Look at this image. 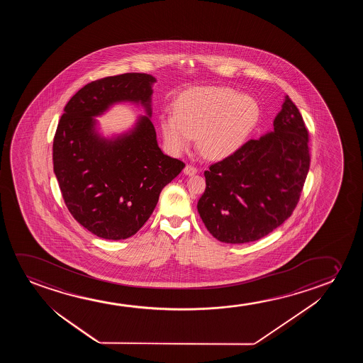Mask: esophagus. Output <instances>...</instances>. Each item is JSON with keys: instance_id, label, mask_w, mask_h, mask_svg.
I'll return each instance as SVG.
<instances>
[{"instance_id": "obj_1", "label": "esophagus", "mask_w": 363, "mask_h": 363, "mask_svg": "<svg viewBox=\"0 0 363 363\" xmlns=\"http://www.w3.org/2000/svg\"><path fill=\"white\" fill-rule=\"evenodd\" d=\"M184 174H187V176H194V174L199 172V169H196L192 164H187V166L184 167Z\"/></svg>"}]
</instances>
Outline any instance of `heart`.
I'll return each mask as SVG.
<instances>
[{
  "label": "heart",
  "mask_w": 363,
  "mask_h": 363,
  "mask_svg": "<svg viewBox=\"0 0 363 363\" xmlns=\"http://www.w3.org/2000/svg\"><path fill=\"white\" fill-rule=\"evenodd\" d=\"M260 120V106L250 95L224 86L184 90L174 103V114L160 116L164 144L174 155L189 151L194 138L211 159H224L240 149Z\"/></svg>",
  "instance_id": "1"
}]
</instances>
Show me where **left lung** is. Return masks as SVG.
<instances>
[{
  "instance_id": "obj_1",
  "label": "left lung",
  "mask_w": 363,
  "mask_h": 363,
  "mask_svg": "<svg viewBox=\"0 0 363 363\" xmlns=\"http://www.w3.org/2000/svg\"><path fill=\"white\" fill-rule=\"evenodd\" d=\"M273 130L211 164L197 203L219 242L243 244L268 235L291 216L310 167L308 133L288 95Z\"/></svg>"
}]
</instances>
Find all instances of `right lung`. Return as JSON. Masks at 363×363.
Returning a JSON list of instances; mask_svg holds the SVG:
<instances>
[{
	"mask_svg": "<svg viewBox=\"0 0 363 363\" xmlns=\"http://www.w3.org/2000/svg\"><path fill=\"white\" fill-rule=\"evenodd\" d=\"M155 82L145 73L91 82L65 105L55 131L53 167L65 206L99 238L134 235L164 186L184 169V162L164 155L156 140L150 119ZM118 102L141 104L147 115L129 132L104 138L94 118Z\"/></svg>",
	"mask_w": 363,
	"mask_h": 363,
	"instance_id": "1",
	"label": "right lung"
}]
</instances>
